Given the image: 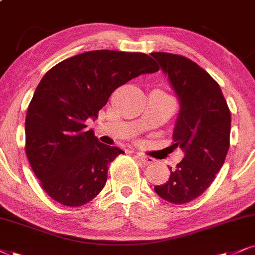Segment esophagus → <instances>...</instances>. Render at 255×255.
Segmentation results:
<instances>
[{
  "label": "esophagus",
  "mask_w": 255,
  "mask_h": 255,
  "mask_svg": "<svg viewBox=\"0 0 255 255\" xmlns=\"http://www.w3.org/2000/svg\"><path fill=\"white\" fill-rule=\"evenodd\" d=\"M136 157L138 158V161H139L140 163H143L144 165L151 164V163H153V161H155V159L151 158V157L145 156V155H143V153H139V152L136 153Z\"/></svg>",
  "instance_id": "esophagus-1"
}]
</instances>
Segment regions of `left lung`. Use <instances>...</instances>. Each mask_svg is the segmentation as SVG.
<instances>
[{
  "mask_svg": "<svg viewBox=\"0 0 255 255\" xmlns=\"http://www.w3.org/2000/svg\"><path fill=\"white\" fill-rule=\"evenodd\" d=\"M180 100L174 128V146L184 151L183 159L170 168V177L156 185L163 200L183 204L199 197L214 181L229 149L231 111L219 84L190 59L155 52Z\"/></svg>",
  "mask_w": 255,
  "mask_h": 255,
  "instance_id": "1",
  "label": "left lung"
}]
</instances>
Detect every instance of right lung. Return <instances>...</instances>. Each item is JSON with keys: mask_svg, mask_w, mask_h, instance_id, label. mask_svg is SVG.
Returning <instances> with one entry per match:
<instances>
[{"mask_svg": "<svg viewBox=\"0 0 255 255\" xmlns=\"http://www.w3.org/2000/svg\"><path fill=\"white\" fill-rule=\"evenodd\" d=\"M158 70L144 53L103 49L66 59L43 75L28 106L26 153L53 200L80 207L102 191L110 163L124 151L100 143L86 121L98 118L117 87Z\"/></svg>", "mask_w": 255, "mask_h": 255, "instance_id": "add662e5", "label": "right lung"}]
</instances>
